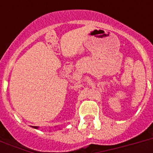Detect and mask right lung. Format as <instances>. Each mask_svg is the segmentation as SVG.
Returning a JSON list of instances; mask_svg holds the SVG:
<instances>
[{"label":"right lung","instance_id":"obj_1","mask_svg":"<svg viewBox=\"0 0 153 153\" xmlns=\"http://www.w3.org/2000/svg\"><path fill=\"white\" fill-rule=\"evenodd\" d=\"M33 127H34L35 128H38V127H37V126H33Z\"/></svg>","mask_w":153,"mask_h":153}]
</instances>
